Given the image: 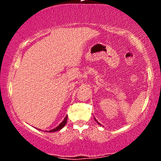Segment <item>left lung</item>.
Here are the masks:
<instances>
[{
    "label": "left lung",
    "instance_id": "1",
    "mask_svg": "<svg viewBox=\"0 0 161 161\" xmlns=\"http://www.w3.org/2000/svg\"><path fill=\"white\" fill-rule=\"evenodd\" d=\"M95 120L96 122H97V123H98V124H100V123H98V122H97V119H95Z\"/></svg>",
    "mask_w": 161,
    "mask_h": 161
}]
</instances>
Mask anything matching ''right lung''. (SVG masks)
Returning <instances> with one entry per match:
<instances>
[{"instance_id":"right-lung-1","label":"right lung","mask_w":161,"mask_h":161,"mask_svg":"<svg viewBox=\"0 0 161 161\" xmlns=\"http://www.w3.org/2000/svg\"><path fill=\"white\" fill-rule=\"evenodd\" d=\"M66 122H67V116H66V117L64 118V120H63L61 123H60V124H59L56 127V128L51 129V130L49 131V132H57V131L58 130H60V129H63L64 127V125H66Z\"/></svg>"}]
</instances>
